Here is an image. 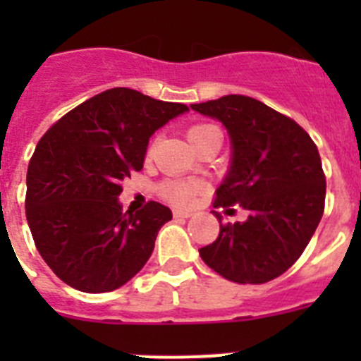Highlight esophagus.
<instances>
[{
    "mask_svg": "<svg viewBox=\"0 0 361 361\" xmlns=\"http://www.w3.org/2000/svg\"><path fill=\"white\" fill-rule=\"evenodd\" d=\"M175 219H188L191 216V212H184V209H173Z\"/></svg>",
    "mask_w": 361,
    "mask_h": 361,
    "instance_id": "esophagus-1",
    "label": "esophagus"
}]
</instances>
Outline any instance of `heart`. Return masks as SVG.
Instances as JSON below:
<instances>
[{
  "mask_svg": "<svg viewBox=\"0 0 361 361\" xmlns=\"http://www.w3.org/2000/svg\"><path fill=\"white\" fill-rule=\"evenodd\" d=\"M215 132H219V128L213 126V124H208V123L193 124V126L188 128V139L191 141V145L197 146L200 141H202L204 137ZM152 153H153V142L148 148V157L152 155ZM200 190H202V184L195 183V180H184V178H166V180H162V183L157 186V193L161 199L168 200V202L173 204V206H180V208L190 206Z\"/></svg>",
  "mask_w": 361,
  "mask_h": 361,
  "instance_id": "1",
  "label": "heart"
}]
</instances>
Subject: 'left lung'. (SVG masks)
<instances>
[{
  "mask_svg": "<svg viewBox=\"0 0 361 361\" xmlns=\"http://www.w3.org/2000/svg\"><path fill=\"white\" fill-rule=\"evenodd\" d=\"M228 128L233 161L213 208L242 206L245 222L220 224L202 260L237 283H266L289 269L324 215L325 173L317 145L291 117L245 95L191 104ZM220 222V213L213 212Z\"/></svg>",
  "mask_w": 361,
  "mask_h": 361,
  "instance_id": "obj_1",
  "label": "left lung"
}]
</instances>
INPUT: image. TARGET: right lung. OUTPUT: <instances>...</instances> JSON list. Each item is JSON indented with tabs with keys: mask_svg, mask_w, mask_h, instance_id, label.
I'll list each match as a JSON object with an SVG mask.
<instances>
[{
	"mask_svg": "<svg viewBox=\"0 0 361 361\" xmlns=\"http://www.w3.org/2000/svg\"><path fill=\"white\" fill-rule=\"evenodd\" d=\"M130 88L81 103L39 139L27 171V212L43 260L70 288L108 293L145 267L170 208L149 200L123 213V180L142 170L149 137L178 114Z\"/></svg>",
	"mask_w": 361,
	"mask_h": 361,
	"instance_id": "1",
	"label": "right lung"
}]
</instances>
